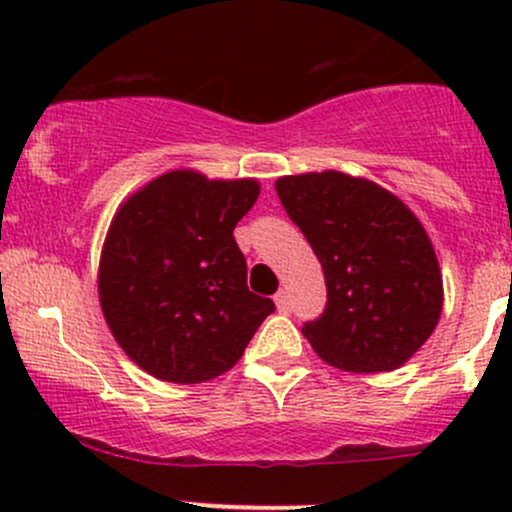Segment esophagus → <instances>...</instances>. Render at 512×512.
Here are the masks:
<instances>
[{
	"label": "esophagus",
	"instance_id": "34e87169",
	"mask_svg": "<svg viewBox=\"0 0 512 512\" xmlns=\"http://www.w3.org/2000/svg\"><path fill=\"white\" fill-rule=\"evenodd\" d=\"M274 303H276V310H279V313H289V291L281 289L274 296Z\"/></svg>",
	"mask_w": 512,
	"mask_h": 512
}]
</instances>
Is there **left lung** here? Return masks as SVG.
Wrapping results in <instances>:
<instances>
[{
	"instance_id": "1",
	"label": "left lung",
	"mask_w": 512,
	"mask_h": 512,
	"mask_svg": "<svg viewBox=\"0 0 512 512\" xmlns=\"http://www.w3.org/2000/svg\"><path fill=\"white\" fill-rule=\"evenodd\" d=\"M274 187L325 272V313L303 325L315 354L346 373L407 363L443 310L436 250L414 211L342 170L284 175Z\"/></svg>"
}]
</instances>
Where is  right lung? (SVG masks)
<instances>
[{
	"label": "right lung",
	"instance_id": "add662e5",
	"mask_svg": "<svg viewBox=\"0 0 512 512\" xmlns=\"http://www.w3.org/2000/svg\"><path fill=\"white\" fill-rule=\"evenodd\" d=\"M260 197L252 178L170 170L120 204L98 264L115 342L158 380L195 385L243 356L272 298L248 291L233 228Z\"/></svg>",
	"mask_w": 512,
	"mask_h": 512
}]
</instances>
